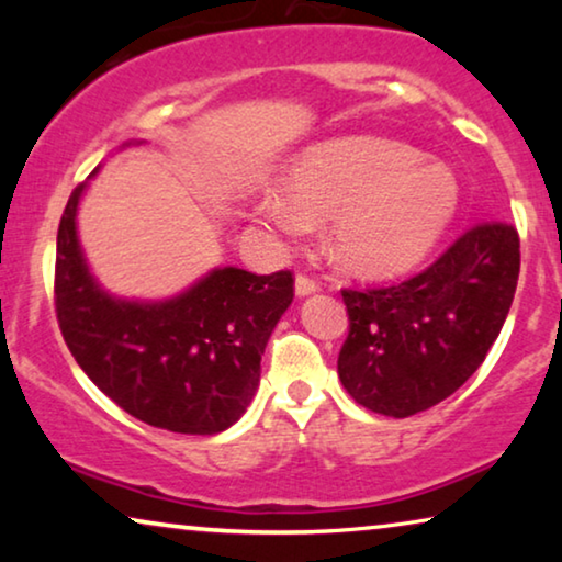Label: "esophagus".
<instances>
[{
  "instance_id": "esophagus-1",
  "label": "esophagus",
  "mask_w": 562,
  "mask_h": 562,
  "mask_svg": "<svg viewBox=\"0 0 562 562\" xmlns=\"http://www.w3.org/2000/svg\"><path fill=\"white\" fill-rule=\"evenodd\" d=\"M294 289H296V296H310V294H317V291H319V283L314 281V279H310V276H302V273H299V276H296V283H294Z\"/></svg>"
}]
</instances>
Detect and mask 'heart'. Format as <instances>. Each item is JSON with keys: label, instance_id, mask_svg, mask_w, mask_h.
Masks as SVG:
<instances>
[{"label": "heart", "instance_id": "heart-1", "mask_svg": "<svg viewBox=\"0 0 562 562\" xmlns=\"http://www.w3.org/2000/svg\"><path fill=\"white\" fill-rule=\"evenodd\" d=\"M448 166L371 135L335 137L291 160L283 196H266L260 217L279 235L304 233L306 217H335L333 252L352 271L386 276L427 256L458 210Z\"/></svg>", "mask_w": 562, "mask_h": 562}]
</instances>
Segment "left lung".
<instances>
[{
  "instance_id": "obj_1",
  "label": "left lung",
  "mask_w": 562,
  "mask_h": 562,
  "mask_svg": "<svg viewBox=\"0 0 562 562\" xmlns=\"http://www.w3.org/2000/svg\"><path fill=\"white\" fill-rule=\"evenodd\" d=\"M517 279V229L488 222L409 281L345 289L350 333L337 358L345 391L394 419L456 394L502 333Z\"/></svg>"
}]
</instances>
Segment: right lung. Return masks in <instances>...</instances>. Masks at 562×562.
<instances>
[{
  "mask_svg": "<svg viewBox=\"0 0 562 562\" xmlns=\"http://www.w3.org/2000/svg\"><path fill=\"white\" fill-rule=\"evenodd\" d=\"M87 187L68 199L56 245V312L76 363L145 425L181 435L233 427L258 389L268 337L294 299L291 273L222 266L176 296H114L91 273L79 240Z\"/></svg>",
  "mask_w": 562,
  "mask_h": 562,
  "instance_id": "obj_1",
  "label": "right lung"
}]
</instances>
